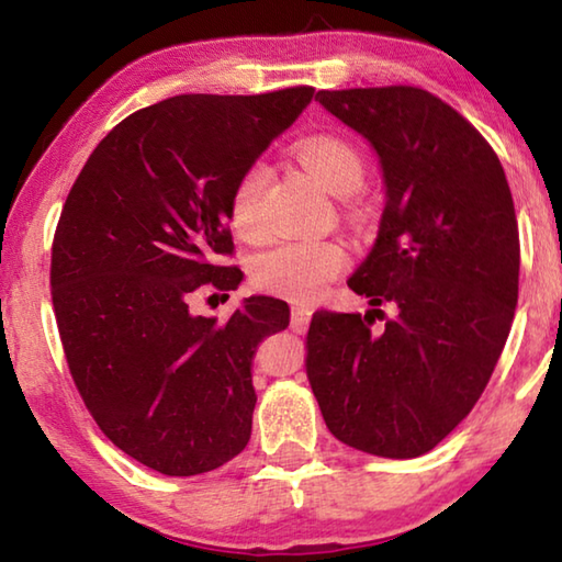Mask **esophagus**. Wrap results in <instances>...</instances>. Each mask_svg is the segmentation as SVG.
<instances>
[{
    "label": "esophagus",
    "mask_w": 562,
    "mask_h": 562,
    "mask_svg": "<svg viewBox=\"0 0 562 562\" xmlns=\"http://www.w3.org/2000/svg\"><path fill=\"white\" fill-rule=\"evenodd\" d=\"M310 319H312V310L304 307V304H294L292 317H290V327L294 331H304L310 327Z\"/></svg>",
    "instance_id": "obj_1"
}]
</instances>
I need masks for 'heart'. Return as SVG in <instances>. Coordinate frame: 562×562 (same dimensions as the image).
Wrapping results in <instances>:
<instances>
[{"mask_svg":"<svg viewBox=\"0 0 562 562\" xmlns=\"http://www.w3.org/2000/svg\"><path fill=\"white\" fill-rule=\"evenodd\" d=\"M294 156L327 193L337 198L355 195L364 183V160L345 138H304L294 148ZM265 188H268V166L265 164H252L235 186L231 225L245 240H255L262 235ZM341 268H345V252L337 245L294 240L258 255L252 265V282L278 297L307 302L315 300Z\"/></svg>","mask_w":562,"mask_h":562,"instance_id":"b5f03b06","label":"heart"}]
</instances>
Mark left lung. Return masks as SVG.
Segmentation results:
<instances>
[{"instance_id": "1", "label": "left lung", "mask_w": 562, "mask_h": 562, "mask_svg": "<svg viewBox=\"0 0 562 562\" xmlns=\"http://www.w3.org/2000/svg\"><path fill=\"white\" fill-rule=\"evenodd\" d=\"M317 99L374 148L384 211L347 280L369 297L367 315L315 312L307 379L341 443L416 459L469 416L508 339L516 207L488 140L434 93L384 87ZM382 306L393 312L386 321ZM374 318L385 321L379 330Z\"/></svg>"}]
</instances>
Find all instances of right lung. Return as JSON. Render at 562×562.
<instances>
[{"instance_id":"1","label":"right lung","mask_w":562,"mask_h":562,"mask_svg":"<svg viewBox=\"0 0 562 562\" xmlns=\"http://www.w3.org/2000/svg\"><path fill=\"white\" fill-rule=\"evenodd\" d=\"M183 93L123 119L89 156L52 247V302L66 361L99 429L166 475L213 471L252 431L258 345L290 325L255 294L227 322L190 312L203 284L237 290L217 265L240 176L312 101Z\"/></svg>"}]
</instances>
